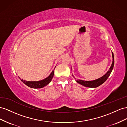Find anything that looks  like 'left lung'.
I'll list each match as a JSON object with an SVG mask.
<instances>
[{
  "mask_svg": "<svg viewBox=\"0 0 127 127\" xmlns=\"http://www.w3.org/2000/svg\"><path fill=\"white\" fill-rule=\"evenodd\" d=\"M112 57H113V62H112V64L111 65V66L110 68V70H108L107 73L104 75H103L102 77H101L99 79H96L95 80H93V81H84V80H78L77 79H75L73 76V77L75 78L76 81L82 86L87 87H90V88L97 87H98L100 85L103 84V83L106 80L107 78H108V77H109L110 75L111 74V73L113 68L114 64V55H113V52H112Z\"/></svg>",
  "mask_w": 127,
  "mask_h": 127,
  "instance_id": "8db88e82",
  "label": "left lung"
}]
</instances>
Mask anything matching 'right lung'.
<instances>
[{
  "mask_svg": "<svg viewBox=\"0 0 127 127\" xmlns=\"http://www.w3.org/2000/svg\"><path fill=\"white\" fill-rule=\"evenodd\" d=\"M54 73V71H53L48 76L47 78L42 80L41 81H28L23 80V79H21V81H22L24 84L26 85L29 87L32 88H42L45 86L47 85L51 81L52 78H53Z\"/></svg>",
  "mask_w": 127,
  "mask_h": 127,
  "instance_id": "1",
  "label": "right lung"
}]
</instances>
